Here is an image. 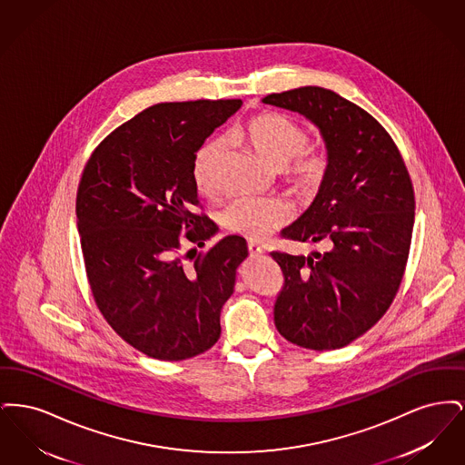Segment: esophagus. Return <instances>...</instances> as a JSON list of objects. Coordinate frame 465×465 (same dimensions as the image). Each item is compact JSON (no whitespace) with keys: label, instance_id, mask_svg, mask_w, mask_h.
<instances>
[{"label":"esophagus","instance_id":"34e87169","mask_svg":"<svg viewBox=\"0 0 465 465\" xmlns=\"http://www.w3.org/2000/svg\"><path fill=\"white\" fill-rule=\"evenodd\" d=\"M247 249H249V254L251 258H258L263 254V247H260L258 243L249 242L247 243Z\"/></svg>","mask_w":465,"mask_h":465}]
</instances>
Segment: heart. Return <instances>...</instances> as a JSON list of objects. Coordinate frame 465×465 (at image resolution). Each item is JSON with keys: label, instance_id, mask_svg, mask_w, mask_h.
Here are the masks:
<instances>
[{"label": "heart", "instance_id": "obj_1", "mask_svg": "<svg viewBox=\"0 0 465 465\" xmlns=\"http://www.w3.org/2000/svg\"><path fill=\"white\" fill-rule=\"evenodd\" d=\"M230 137L245 143L254 153L273 167H284L289 183L296 192L313 195L324 184L330 173V160L319 152H305L307 133L288 116L265 111L235 127ZM226 141L214 137L207 141L193 162V181L200 192L213 188V173ZM288 205L277 199H239L223 211V224L245 239L263 241L288 222Z\"/></svg>", "mask_w": 465, "mask_h": 465}]
</instances>
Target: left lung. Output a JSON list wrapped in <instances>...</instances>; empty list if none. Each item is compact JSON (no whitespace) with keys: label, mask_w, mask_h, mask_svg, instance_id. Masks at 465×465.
<instances>
[{"label":"left lung","mask_w":465,"mask_h":465,"mask_svg":"<svg viewBox=\"0 0 465 465\" xmlns=\"http://www.w3.org/2000/svg\"><path fill=\"white\" fill-rule=\"evenodd\" d=\"M263 103L312 122L330 160L312 205L282 230L328 251L272 252L284 275L275 328L303 349L334 351L373 328L398 292L415 222L411 179L387 131L336 92L310 85Z\"/></svg>","instance_id":"obj_1"}]
</instances>
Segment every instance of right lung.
Listing matches in <instances>:
<instances>
[{
    "instance_id": "right-lung-1",
    "label": "right lung",
    "mask_w": 465,
    "mask_h": 465,
    "mask_svg": "<svg viewBox=\"0 0 465 465\" xmlns=\"http://www.w3.org/2000/svg\"><path fill=\"white\" fill-rule=\"evenodd\" d=\"M241 106V99L160 103L111 133L85 165L76 224L90 289L111 328L148 357L190 359L222 334L220 313L247 243L228 235L192 263L177 249L218 233L193 213V162Z\"/></svg>"
}]
</instances>
